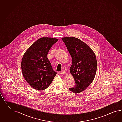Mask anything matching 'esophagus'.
Returning a JSON list of instances; mask_svg holds the SVG:
<instances>
[{
  "mask_svg": "<svg viewBox=\"0 0 122 122\" xmlns=\"http://www.w3.org/2000/svg\"><path fill=\"white\" fill-rule=\"evenodd\" d=\"M65 72L66 71H65V70H61V72H60V74H61V75H62L63 74H64V73H65Z\"/></svg>",
  "mask_w": 122,
  "mask_h": 122,
  "instance_id": "34e87169",
  "label": "esophagus"
}]
</instances>
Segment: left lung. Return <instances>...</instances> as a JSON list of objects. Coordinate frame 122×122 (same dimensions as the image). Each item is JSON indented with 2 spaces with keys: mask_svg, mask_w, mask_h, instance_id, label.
Returning <instances> with one entry per match:
<instances>
[{
  "mask_svg": "<svg viewBox=\"0 0 122 122\" xmlns=\"http://www.w3.org/2000/svg\"><path fill=\"white\" fill-rule=\"evenodd\" d=\"M72 56L70 72L74 79L76 86L69 88L75 94L85 90L93 81L97 69V61L93 50L87 45L73 37L62 38Z\"/></svg>",
  "mask_w": 122,
  "mask_h": 122,
  "instance_id": "left-lung-1",
  "label": "left lung"
}]
</instances>
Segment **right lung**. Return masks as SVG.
Returning <instances> with one entry per match:
<instances>
[{
    "label": "right lung",
    "mask_w": 122,
    "mask_h": 122,
    "mask_svg": "<svg viewBox=\"0 0 122 122\" xmlns=\"http://www.w3.org/2000/svg\"><path fill=\"white\" fill-rule=\"evenodd\" d=\"M58 39L43 37L32 45L22 58L21 69L25 81L37 90L48 87L56 74L53 71L47 54Z\"/></svg>",
    "instance_id": "1"
}]
</instances>
